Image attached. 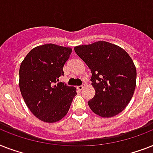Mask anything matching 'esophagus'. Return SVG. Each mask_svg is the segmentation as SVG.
Wrapping results in <instances>:
<instances>
[{
  "instance_id": "obj_1",
  "label": "esophagus",
  "mask_w": 153,
  "mask_h": 153,
  "mask_svg": "<svg viewBox=\"0 0 153 153\" xmlns=\"http://www.w3.org/2000/svg\"><path fill=\"white\" fill-rule=\"evenodd\" d=\"M84 88H85V84H82L81 86H78V89H79V90H80V91L83 90Z\"/></svg>"
}]
</instances>
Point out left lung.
I'll list each match as a JSON object with an SVG mask.
<instances>
[{
	"label": "left lung",
	"mask_w": 153,
	"mask_h": 153,
	"mask_svg": "<svg viewBox=\"0 0 153 153\" xmlns=\"http://www.w3.org/2000/svg\"><path fill=\"white\" fill-rule=\"evenodd\" d=\"M91 69L95 95L88 102L94 114L103 117L121 113L130 102L136 87L137 70L124 49L105 41L74 48Z\"/></svg>",
	"instance_id": "left-lung-1"
}]
</instances>
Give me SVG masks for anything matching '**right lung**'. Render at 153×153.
I'll return each mask as SVG.
<instances>
[{
	"instance_id": "1",
	"label": "right lung",
	"mask_w": 153,
	"mask_h": 153,
	"mask_svg": "<svg viewBox=\"0 0 153 153\" xmlns=\"http://www.w3.org/2000/svg\"><path fill=\"white\" fill-rule=\"evenodd\" d=\"M71 48L48 44L28 52L20 67V89L25 103L44 122H56L67 114L76 88L59 82Z\"/></svg>"
}]
</instances>
